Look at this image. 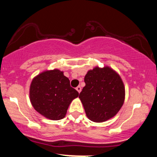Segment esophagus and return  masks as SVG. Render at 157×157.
<instances>
[{
  "label": "esophagus",
  "instance_id": "obj_1",
  "mask_svg": "<svg viewBox=\"0 0 157 157\" xmlns=\"http://www.w3.org/2000/svg\"><path fill=\"white\" fill-rule=\"evenodd\" d=\"M81 89H81V87H80V86H77V87L76 88V90H77V91H78L79 93H80V91H81Z\"/></svg>",
  "mask_w": 157,
  "mask_h": 157
}]
</instances>
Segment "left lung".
<instances>
[{
  "label": "left lung",
  "mask_w": 157,
  "mask_h": 157,
  "mask_svg": "<svg viewBox=\"0 0 157 157\" xmlns=\"http://www.w3.org/2000/svg\"><path fill=\"white\" fill-rule=\"evenodd\" d=\"M84 81L79 98L87 117L102 122L114 117L125 100V86L120 75L109 66H96L88 71Z\"/></svg>",
  "instance_id": "8db88e82"
}]
</instances>
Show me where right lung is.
<instances>
[{
  "mask_svg": "<svg viewBox=\"0 0 157 157\" xmlns=\"http://www.w3.org/2000/svg\"><path fill=\"white\" fill-rule=\"evenodd\" d=\"M78 96L79 93L70 86L68 77L59 69L43 71L34 77L30 85L32 106L52 120L64 118L70 103Z\"/></svg>",
  "mask_w": 157,
  "mask_h": 157,
  "instance_id": "obj_1",
  "label": "right lung"
}]
</instances>
